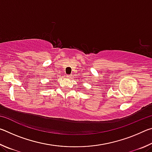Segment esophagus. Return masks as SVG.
<instances>
[{
  "mask_svg": "<svg viewBox=\"0 0 152 152\" xmlns=\"http://www.w3.org/2000/svg\"><path fill=\"white\" fill-rule=\"evenodd\" d=\"M71 77H72L71 75H66V78H70Z\"/></svg>",
  "mask_w": 152,
  "mask_h": 152,
  "instance_id": "obj_1",
  "label": "esophagus"
}]
</instances>
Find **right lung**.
<instances>
[{
    "label": "right lung",
    "mask_w": 152,
    "mask_h": 152,
    "mask_svg": "<svg viewBox=\"0 0 152 152\" xmlns=\"http://www.w3.org/2000/svg\"><path fill=\"white\" fill-rule=\"evenodd\" d=\"M50 83H51V82H50Z\"/></svg>",
    "instance_id": "right-lung-1"
}]
</instances>
